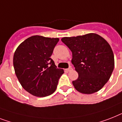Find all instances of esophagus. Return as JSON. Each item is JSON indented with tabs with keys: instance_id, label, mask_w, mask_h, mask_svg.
Listing matches in <instances>:
<instances>
[{
	"instance_id": "1",
	"label": "esophagus",
	"mask_w": 122,
	"mask_h": 122,
	"mask_svg": "<svg viewBox=\"0 0 122 122\" xmlns=\"http://www.w3.org/2000/svg\"><path fill=\"white\" fill-rule=\"evenodd\" d=\"M71 70H73V68H71V67H70V68H68V69H66V71H68V72H70V71H71Z\"/></svg>"
}]
</instances>
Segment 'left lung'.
Segmentation results:
<instances>
[{
	"label": "left lung",
	"instance_id": "1",
	"mask_svg": "<svg viewBox=\"0 0 122 122\" xmlns=\"http://www.w3.org/2000/svg\"><path fill=\"white\" fill-rule=\"evenodd\" d=\"M72 52L71 63L78 78L75 88L83 94L98 92L110 78L114 69V55L108 42L98 34L89 33L61 39Z\"/></svg>",
	"mask_w": 122,
	"mask_h": 122
}]
</instances>
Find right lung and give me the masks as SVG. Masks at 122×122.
I'll list each match as a JSON object with an SVG mask.
<instances>
[{
    "instance_id": "right-lung-1",
    "label": "right lung",
    "mask_w": 122,
    "mask_h": 122,
    "mask_svg": "<svg viewBox=\"0 0 122 122\" xmlns=\"http://www.w3.org/2000/svg\"><path fill=\"white\" fill-rule=\"evenodd\" d=\"M59 38L32 36L17 47L13 58L15 73L24 89L34 96L53 93L64 73L51 58Z\"/></svg>"
}]
</instances>
